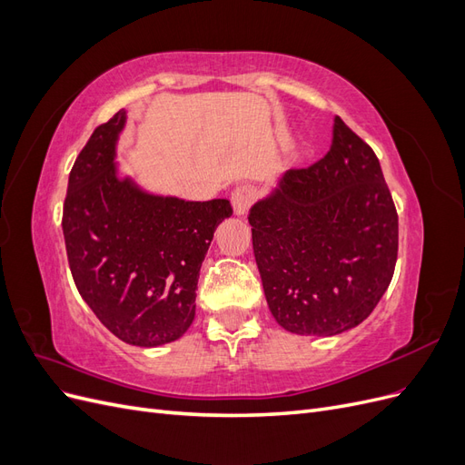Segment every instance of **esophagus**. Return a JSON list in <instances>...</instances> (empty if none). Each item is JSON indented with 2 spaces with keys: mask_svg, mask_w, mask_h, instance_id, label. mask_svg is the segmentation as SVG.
Here are the masks:
<instances>
[{
  "mask_svg": "<svg viewBox=\"0 0 465 465\" xmlns=\"http://www.w3.org/2000/svg\"><path fill=\"white\" fill-rule=\"evenodd\" d=\"M254 200H256V190L254 186H248V184L236 186L231 193V203L236 215H244L250 209V205L254 203Z\"/></svg>",
  "mask_w": 465,
  "mask_h": 465,
  "instance_id": "1",
  "label": "esophagus"
}]
</instances>
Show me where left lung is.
<instances>
[{
	"label": "left lung",
	"mask_w": 465,
	"mask_h": 465,
	"mask_svg": "<svg viewBox=\"0 0 465 465\" xmlns=\"http://www.w3.org/2000/svg\"><path fill=\"white\" fill-rule=\"evenodd\" d=\"M248 221L267 306L291 333L355 328L390 285L396 205L374 151L340 116L326 157L287 171Z\"/></svg>",
	"instance_id": "1"
}]
</instances>
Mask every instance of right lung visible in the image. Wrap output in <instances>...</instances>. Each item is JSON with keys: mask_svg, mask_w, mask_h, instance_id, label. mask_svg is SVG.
I'll return each instance as SVG.
<instances>
[{"mask_svg": "<svg viewBox=\"0 0 465 465\" xmlns=\"http://www.w3.org/2000/svg\"><path fill=\"white\" fill-rule=\"evenodd\" d=\"M128 112L101 124L69 173L62 229L79 294L118 340L176 341L195 316L202 262L229 200L154 195L122 178L116 143Z\"/></svg>", "mask_w": 465, "mask_h": 465, "instance_id": "right-lung-1", "label": "right lung"}]
</instances>
